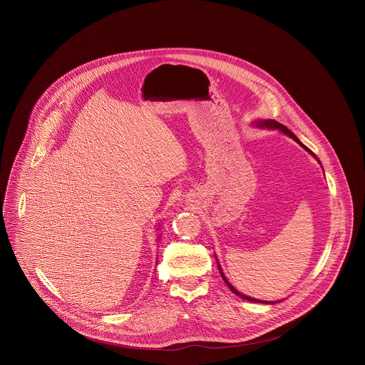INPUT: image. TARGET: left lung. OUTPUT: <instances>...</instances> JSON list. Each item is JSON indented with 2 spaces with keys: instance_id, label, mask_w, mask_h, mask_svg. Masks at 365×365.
<instances>
[{
  "instance_id": "obj_1",
  "label": "left lung",
  "mask_w": 365,
  "mask_h": 365,
  "mask_svg": "<svg viewBox=\"0 0 365 365\" xmlns=\"http://www.w3.org/2000/svg\"><path fill=\"white\" fill-rule=\"evenodd\" d=\"M253 124L256 125V127H260V128H269V130H279L280 133H283V134H286L287 137H290V138L294 139L295 142L297 143H299L307 152H309L311 155H312L317 161H319V158L317 157L314 156L313 155L312 152L305 146V145H302L301 142H299V139L295 137L294 134L286 127V125H283V124H280V123L275 122V120H271V119H267V120H256V122H253ZM320 163V161H319ZM216 260H217V257H216ZM217 267H219V271H220V275H222V278H223V280L226 282L227 286H228V289L234 293V294L238 295V297H241V298H243V299H246V301H252V302H260V304H275L274 301H271V302H268V301H262V299H257V298H252V297H249V295H245L242 294V293H240L228 280H227L226 277H225V274H223V271H222V268H220V264H219V261H217ZM277 302H279V301H277Z\"/></svg>"
}]
</instances>
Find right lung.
Listing matches in <instances>:
<instances>
[{
    "mask_svg": "<svg viewBox=\"0 0 365 365\" xmlns=\"http://www.w3.org/2000/svg\"><path fill=\"white\" fill-rule=\"evenodd\" d=\"M158 238H160V235H158ZM158 238H157V240H158Z\"/></svg>",
    "mask_w": 365,
    "mask_h": 365,
    "instance_id": "1",
    "label": "right lung"
}]
</instances>
